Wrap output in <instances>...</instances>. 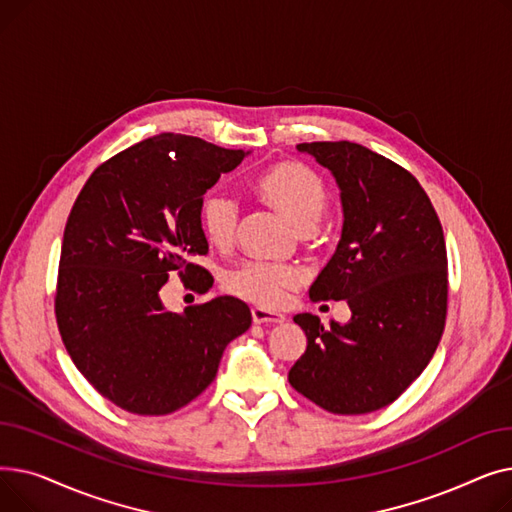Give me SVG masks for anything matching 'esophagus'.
I'll list each match as a JSON object with an SVG mask.
<instances>
[{
    "label": "esophagus",
    "mask_w": 512,
    "mask_h": 512,
    "mask_svg": "<svg viewBox=\"0 0 512 512\" xmlns=\"http://www.w3.org/2000/svg\"><path fill=\"white\" fill-rule=\"evenodd\" d=\"M251 315H253V321L255 324H282L284 321V315L278 313V311H267L263 307H253L251 309Z\"/></svg>",
    "instance_id": "1"
}]
</instances>
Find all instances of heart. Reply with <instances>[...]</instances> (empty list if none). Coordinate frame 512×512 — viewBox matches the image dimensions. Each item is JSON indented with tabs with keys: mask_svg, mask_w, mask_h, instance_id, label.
Returning a JSON list of instances; mask_svg holds the SVG:
<instances>
[{
	"mask_svg": "<svg viewBox=\"0 0 512 512\" xmlns=\"http://www.w3.org/2000/svg\"><path fill=\"white\" fill-rule=\"evenodd\" d=\"M255 193L301 232L313 230L328 205L324 182L294 161H278L267 168L255 182ZM199 222L211 245L228 247L238 230V205L230 195L211 191L199 203ZM297 280V272L288 265L251 261L232 270L224 286L234 297L276 307L282 303L284 292L297 286Z\"/></svg>",
	"mask_w": 512,
	"mask_h": 512,
	"instance_id": "b5f03b06",
	"label": "heart"
}]
</instances>
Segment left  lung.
Here are the masks:
<instances>
[{
	"mask_svg": "<svg viewBox=\"0 0 512 512\" xmlns=\"http://www.w3.org/2000/svg\"><path fill=\"white\" fill-rule=\"evenodd\" d=\"M338 186L344 226L309 299L346 301L351 321L301 313L307 351L290 386L334 415L388 407L432 361L448 311V257L438 213L417 178L348 141L301 143Z\"/></svg>",
	"mask_w": 512,
	"mask_h": 512,
	"instance_id": "obj_1",
	"label": "left lung"
}]
</instances>
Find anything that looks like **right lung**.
I'll return each mask as SVG.
<instances>
[{"instance_id": "right-lung-1", "label": "right lung", "mask_w": 512, "mask_h": 512, "mask_svg": "<svg viewBox=\"0 0 512 512\" xmlns=\"http://www.w3.org/2000/svg\"><path fill=\"white\" fill-rule=\"evenodd\" d=\"M242 157L164 132L103 161L72 205L53 299L58 330L76 369L128 413L186 407L215 380L228 342L251 326L249 307L234 297L184 313L159 299L172 274L207 288L209 272L191 263L209 251L199 203Z\"/></svg>"}]
</instances>
